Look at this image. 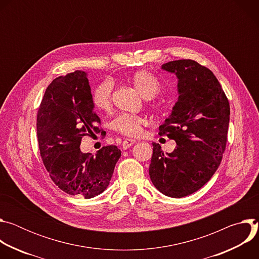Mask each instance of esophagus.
<instances>
[{
	"label": "esophagus",
	"instance_id": "1",
	"mask_svg": "<svg viewBox=\"0 0 259 259\" xmlns=\"http://www.w3.org/2000/svg\"><path fill=\"white\" fill-rule=\"evenodd\" d=\"M134 143H135V140L127 138V139H125V140L123 141V149H124V150H127V149H128V147L132 146V145H133Z\"/></svg>",
	"mask_w": 259,
	"mask_h": 259
}]
</instances>
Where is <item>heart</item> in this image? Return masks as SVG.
<instances>
[{
	"label": "heart",
	"mask_w": 259,
	"mask_h": 259,
	"mask_svg": "<svg viewBox=\"0 0 259 259\" xmlns=\"http://www.w3.org/2000/svg\"><path fill=\"white\" fill-rule=\"evenodd\" d=\"M132 84L138 93L144 98L153 97L161 87L159 79L152 72L140 70L132 77ZM113 83L110 80H104L99 83L92 94V101L96 108L106 110L110 106L112 100ZM144 120L139 116L123 114L118 116L112 123L113 129L126 136H137L141 132Z\"/></svg>",
	"instance_id": "b5f03b06"
}]
</instances>
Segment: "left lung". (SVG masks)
I'll return each mask as SVG.
<instances>
[{
	"label": "left lung",
	"instance_id": "obj_1",
	"mask_svg": "<svg viewBox=\"0 0 259 259\" xmlns=\"http://www.w3.org/2000/svg\"><path fill=\"white\" fill-rule=\"evenodd\" d=\"M177 78L178 98L160 126V135L175 140L172 153L153 142L150 177L167 197L182 198L200 190L213 176L226 150L230 103L214 73L191 59L161 66Z\"/></svg>",
	"mask_w": 259,
	"mask_h": 259
}]
</instances>
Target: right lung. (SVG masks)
Segmentation results:
<instances>
[{
  "label": "right lung",
  "mask_w": 259,
  "mask_h": 259,
  "mask_svg": "<svg viewBox=\"0 0 259 259\" xmlns=\"http://www.w3.org/2000/svg\"><path fill=\"white\" fill-rule=\"evenodd\" d=\"M88 73L76 70L47 87L36 116V134L43 163L51 179L71 196L91 199L103 193L121 157L116 145L95 156L81 151L84 135L97 131Z\"/></svg>",
  "instance_id": "add662e5"
}]
</instances>
